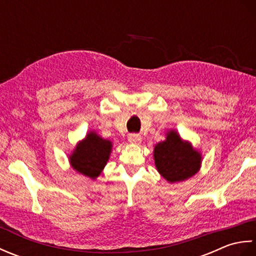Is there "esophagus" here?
<instances>
[{
	"mask_svg": "<svg viewBox=\"0 0 256 256\" xmlns=\"http://www.w3.org/2000/svg\"><path fill=\"white\" fill-rule=\"evenodd\" d=\"M128 142L131 144H140L142 142V138H140V136H138L136 134H131L128 136Z\"/></svg>",
	"mask_w": 256,
	"mask_h": 256,
	"instance_id": "esophagus-1",
	"label": "esophagus"
}]
</instances>
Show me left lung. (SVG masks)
Segmentation results:
<instances>
[{
	"instance_id": "left-lung-1",
	"label": "left lung",
	"mask_w": 256,
	"mask_h": 256,
	"mask_svg": "<svg viewBox=\"0 0 256 256\" xmlns=\"http://www.w3.org/2000/svg\"><path fill=\"white\" fill-rule=\"evenodd\" d=\"M156 170L168 182H180L194 176L201 167L202 155L175 130H168L166 138L154 148Z\"/></svg>"
}]
</instances>
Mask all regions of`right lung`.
<instances>
[{"mask_svg":"<svg viewBox=\"0 0 256 256\" xmlns=\"http://www.w3.org/2000/svg\"><path fill=\"white\" fill-rule=\"evenodd\" d=\"M112 142L101 138L96 131H89L69 154V164L80 175L96 179L104 170L112 152Z\"/></svg>","mask_w":256,"mask_h":256,"instance_id":"right-lung-1","label":"right lung"}]
</instances>
